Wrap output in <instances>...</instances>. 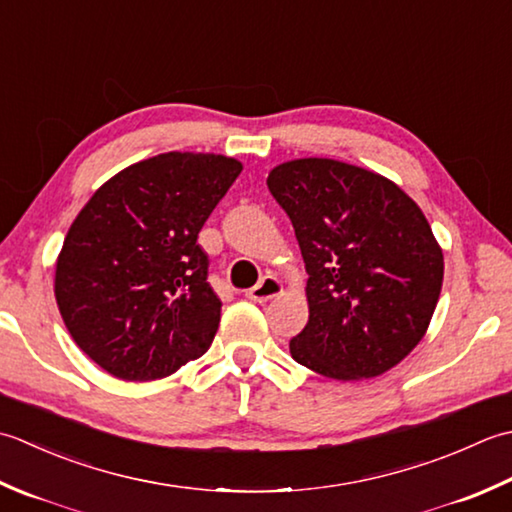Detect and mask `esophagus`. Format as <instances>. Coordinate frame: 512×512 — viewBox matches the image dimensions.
I'll use <instances>...</instances> for the list:
<instances>
[{"label": "esophagus", "mask_w": 512, "mask_h": 512, "mask_svg": "<svg viewBox=\"0 0 512 512\" xmlns=\"http://www.w3.org/2000/svg\"><path fill=\"white\" fill-rule=\"evenodd\" d=\"M280 294H283V283H280V280L274 276H265L254 289L247 291V298L254 302H267Z\"/></svg>", "instance_id": "obj_1"}]
</instances>
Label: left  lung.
Segmentation results:
<instances>
[{"label":"left lung","instance_id":"1","mask_svg":"<svg viewBox=\"0 0 512 512\" xmlns=\"http://www.w3.org/2000/svg\"><path fill=\"white\" fill-rule=\"evenodd\" d=\"M267 185L309 274V320L291 358L342 382L387 373L424 338L442 291L426 216L387 176L333 159L280 163Z\"/></svg>","mask_w":512,"mask_h":512}]
</instances>
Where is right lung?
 I'll use <instances>...</instances> for the list:
<instances>
[{
	"instance_id": "right-lung-1",
	"label": "right lung",
	"mask_w": 512,
	"mask_h": 512,
	"mask_svg": "<svg viewBox=\"0 0 512 512\" xmlns=\"http://www.w3.org/2000/svg\"><path fill=\"white\" fill-rule=\"evenodd\" d=\"M241 170L223 154H156L114 174L72 221L55 298L72 340L103 371L156 380L210 349L221 300L196 238Z\"/></svg>"
}]
</instances>
